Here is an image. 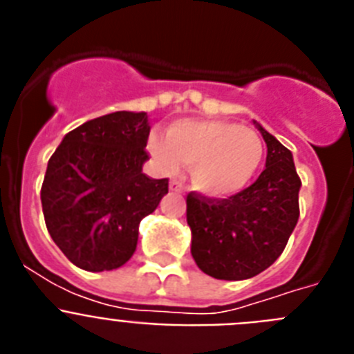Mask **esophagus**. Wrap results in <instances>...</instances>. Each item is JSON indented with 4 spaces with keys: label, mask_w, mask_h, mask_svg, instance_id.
Masks as SVG:
<instances>
[{
    "label": "esophagus",
    "mask_w": 354,
    "mask_h": 354,
    "mask_svg": "<svg viewBox=\"0 0 354 354\" xmlns=\"http://www.w3.org/2000/svg\"><path fill=\"white\" fill-rule=\"evenodd\" d=\"M170 189L171 192L184 193V186H183V183H179V180H170Z\"/></svg>",
    "instance_id": "obj_1"
}]
</instances>
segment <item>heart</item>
Returning <instances> with one entry per match:
<instances>
[{
    "mask_svg": "<svg viewBox=\"0 0 354 354\" xmlns=\"http://www.w3.org/2000/svg\"><path fill=\"white\" fill-rule=\"evenodd\" d=\"M149 149L162 170L189 165L195 189L214 198L243 192L264 159V142L255 131L225 120L175 122L167 140L150 136Z\"/></svg>",
    "mask_w": 354,
    "mask_h": 354,
    "instance_id": "b5f03b06",
    "label": "heart"
}]
</instances>
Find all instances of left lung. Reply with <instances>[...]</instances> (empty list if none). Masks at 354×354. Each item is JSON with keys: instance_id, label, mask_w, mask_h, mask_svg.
Listing matches in <instances>:
<instances>
[{"instance_id": "8db88e82", "label": "left lung", "mask_w": 354, "mask_h": 354, "mask_svg": "<svg viewBox=\"0 0 354 354\" xmlns=\"http://www.w3.org/2000/svg\"><path fill=\"white\" fill-rule=\"evenodd\" d=\"M268 145L259 179L228 198L189 193L186 218L192 255L205 274L246 280L268 270L286 248L299 218L301 180L287 147L257 124Z\"/></svg>"}]
</instances>
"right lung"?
<instances>
[{
	"instance_id": "1",
	"label": "right lung",
	"mask_w": 354,
	"mask_h": 354,
	"mask_svg": "<svg viewBox=\"0 0 354 354\" xmlns=\"http://www.w3.org/2000/svg\"><path fill=\"white\" fill-rule=\"evenodd\" d=\"M147 113L115 111L67 133L44 175L42 211L56 246L84 271H111L133 257L140 221L168 193L142 171Z\"/></svg>"
}]
</instances>
